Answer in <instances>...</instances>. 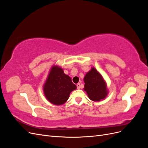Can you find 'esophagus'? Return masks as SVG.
Here are the masks:
<instances>
[{
    "instance_id": "1",
    "label": "esophagus",
    "mask_w": 148,
    "mask_h": 148,
    "mask_svg": "<svg viewBox=\"0 0 148 148\" xmlns=\"http://www.w3.org/2000/svg\"><path fill=\"white\" fill-rule=\"evenodd\" d=\"M77 89H79L80 88V84L79 83H78L77 84Z\"/></svg>"
}]
</instances>
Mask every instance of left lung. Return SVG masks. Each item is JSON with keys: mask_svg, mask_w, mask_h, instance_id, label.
Returning a JSON list of instances; mask_svg holds the SVG:
<instances>
[{"mask_svg": "<svg viewBox=\"0 0 148 148\" xmlns=\"http://www.w3.org/2000/svg\"><path fill=\"white\" fill-rule=\"evenodd\" d=\"M84 82V90L87 92L91 100L100 101L107 95L106 83L101 74L95 68H92L85 75Z\"/></svg>", "mask_w": 148, "mask_h": 148, "instance_id": "obj_1", "label": "left lung"}]
</instances>
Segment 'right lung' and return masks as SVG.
I'll return each mask as SVG.
<instances>
[{"label": "right lung", "mask_w": 148, "mask_h": 148, "mask_svg": "<svg viewBox=\"0 0 148 148\" xmlns=\"http://www.w3.org/2000/svg\"><path fill=\"white\" fill-rule=\"evenodd\" d=\"M77 86L69 76L60 67L53 66L44 85V92L47 99L54 105H62L68 100L70 92Z\"/></svg>", "instance_id": "right-lung-1"}]
</instances>
